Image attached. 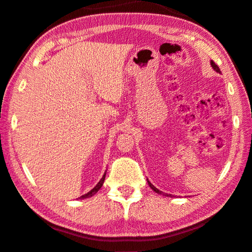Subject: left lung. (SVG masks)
Returning <instances> with one entry per match:
<instances>
[{"label":"left lung","mask_w":252,"mask_h":252,"mask_svg":"<svg viewBox=\"0 0 252 252\" xmlns=\"http://www.w3.org/2000/svg\"><path fill=\"white\" fill-rule=\"evenodd\" d=\"M210 66H212L213 67V69L215 70V71H216V72H218V74H221V71H220V69H219V67L216 65V63H215L213 61H210ZM146 180H148V178H146ZM148 184L150 185V187H151V189H152L154 191H155V193H158V194H163V191H161V190H158V189H157V187H155L153 184H151V182L148 180ZM164 195V194H163ZM165 196H168L167 194H165ZM171 196V195H170Z\"/></svg>","instance_id":"1"}]
</instances>
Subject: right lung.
<instances>
[{
    "mask_svg": "<svg viewBox=\"0 0 252 252\" xmlns=\"http://www.w3.org/2000/svg\"><path fill=\"white\" fill-rule=\"evenodd\" d=\"M106 173H107V171L104 172V174H103V176H102V178L101 180L99 181V183L97 185H95L93 189H91L90 191H88V193L87 194H85V195H82V196H80L79 197V199H85V198H89V197H91V196H94V194H97V191L101 189V186L103 185V182H104V178H106Z\"/></svg>",
    "mask_w": 252,
    "mask_h": 252,
    "instance_id": "obj_1",
    "label": "right lung"
}]
</instances>
